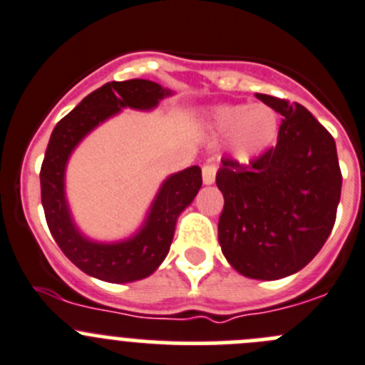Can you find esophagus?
Segmentation results:
<instances>
[{
    "label": "esophagus",
    "mask_w": 365,
    "mask_h": 365,
    "mask_svg": "<svg viewBox=\"0 0 365 365\" xmlns=\"http://www.w3.org/2000/svg\"><path fill=\"white\" fill-rule=\"evenodd\" d=\"M216 171H217V167L214 165V163H205V165L202 167V176L205 185H212L214 180H216Z\"/></svg>",
    "instance_id": "34e87169"
}]
</instances>
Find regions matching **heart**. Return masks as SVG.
Segmentation results:
<instances>
[{"mask_svg": "<svg viewBox=\"0 0 365 365\" xmlns=\"http://www.w3.org/2000/svg\"><path fill=\"white\" fill-rule=\"evenodd\" d=\"M212 138L227 136V149L240 162H250L275 144L279 117L267 104H220L203 115Z\"/></svg>", "mask_w": 365, "mask_h": 365, "instance_id": "1", "label": "heart"}]
</instances>
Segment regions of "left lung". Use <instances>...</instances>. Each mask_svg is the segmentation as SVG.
I'll use <instances>...</instances> for the list:
<instances>
[{
  "mask_svg": "<svg viewBox=\"0 0 365 365\" xmlns=\"http://www.w3.org/2000/svg\"><path fill=\"white\" fill-rule=\"evenodd\" d=\"M255 97L282 115L277 144L247 165L221 160L216 185L225 205L217 240L234 270L275 281L304 268L326 243L342 175L333 136L304 106Z\"/></svg>",
  "mask_w": 365,
  "mask_h": 365,
  "instance_id": "obj_1",
  "label": "left lung"
}]
</instances>
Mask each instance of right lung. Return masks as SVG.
Wrapping results in <instances>:
<instances>
[{"mask_svg": "<svg viewBox=\"0 0 365 365\" xmlns=\"http://www.w3.org/2000/svg\"><path fill=\"white\" fill-rule=\"evenodd\" d=\"M171 93L153 81H113L84 97L53 128L41 165V203L56 243L75 267L91 277L117 284L149 277L169 254L178 216L202 187V169L187 167L163 180L136 234L115 243H101L84 236L71 217L64 192L68 160L88 133L120 110L149 111Z\"/></svg>", "mask_w": 365, "mask_h": 365, "instance_id": "right-lung-1", "label": "right lung"}]
</instances>
